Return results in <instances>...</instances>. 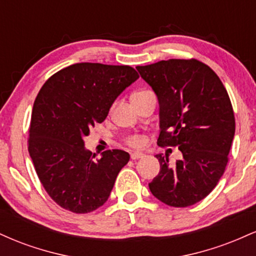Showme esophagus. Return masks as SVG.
<instances>
[{
  "mask_svg": "<svg viewBox=\"0 0 256 256\" xmlns=\"http://www.w3.org/2000/svg\"><path fill=\"white\" fill-rule=\"evenodd\" d=\"M143 156H144V154H143V152H134L131 154L132 160H138V158H140Z\"/></svg>",
  "mask_w": 256,
  "mask_h": 256,
  "instance_id": "34e87169",
  "label": "esophagus"
}]
</instances>
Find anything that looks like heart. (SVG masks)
I'll return each instance as SVG.
<instances>
[{
  "label": "heart",
  "instance_id": "heart-1",
  "mask_svg": "<svg viewBox=\"0 0 256 256\" xmlns=\"http://www.w3.org/2000/svg\"><path fill=\"white\" fill-rule=\"evenodd\" d=\"M148 92V91H138V92L134 94V96H138L142 95V94ZM128 144L131 146H134V148H138V146H142L144 144V138L142 136H138V134H134V136H131L128 138Z\"/></svg>",
  "mask_w": 256,
  "mask_h": 256
}]
</instances>
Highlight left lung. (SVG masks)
Wrapping results in <instances>:
<instances>
[{"instance_id": "8db88e82", "label": "left lung", "mask_w": 256, "mask_h": 256, "mask_svg": "<svg viewBox=\"0 0 256 256\" xmlns=\"http://www.w3.org/2000/svg\"><path fill=\"white\" fill-rule=\"evenodd\" d=\"M158 100L160 146H178L176 165L155 155L160 172L149 183L152 195L171 207H189L218 184L228 161L234 116L224 84L210 66L171 58L137 66Z\"/></svg>"}]
</instances>
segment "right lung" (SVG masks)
Returning a JSON list of instances; mask_svg holds the SVG:
<instances>
[{
  "label": "right lung",
  "mask_w": 256,
  "mask_h": 256,
  "mask_svg": "<svg viewBox=\"0 0 256 256\" xmlns=\"http://www.w3.org/2000/svg\"><path fill=\"white\" fill-rule=\"evenodd\" d=\"M138 78L130 66L80 62L52 74L38 92L28 152L43 188L64 210L89 213L110 198L130 155L113 149L95 158L85 149L84 137Z\"/></svg>",
  "instance_id": "obj_1"
}]
</instances>
